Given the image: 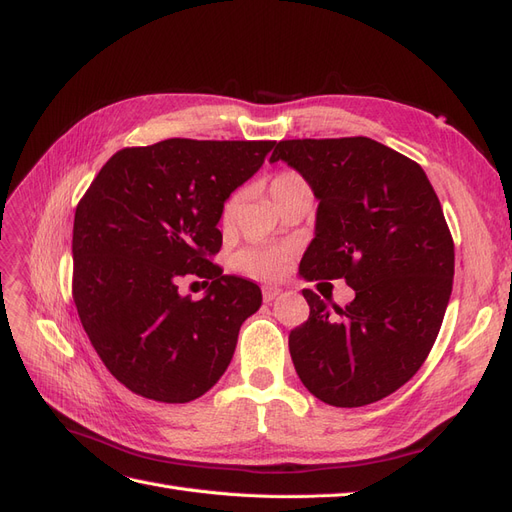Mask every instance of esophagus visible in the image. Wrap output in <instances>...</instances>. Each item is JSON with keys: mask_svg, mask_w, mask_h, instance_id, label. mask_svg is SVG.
<instances>
[{"mask_svg": "<svg viewBox=\"0 0 512 512\" xmlns=\"http://www.w3.org/2000/svg\"><path fill=\"white\" fill-rule=\"evenodd\" d=\"M282 290L280 288H273V286H265V288H262V299H265L267 303H271L275 297H277V294H280Z\"/></svg>", "mask_w": 512, "mask_h": 512, "instance_id": "34e87169", "label": "esophagus"}]
</instances>
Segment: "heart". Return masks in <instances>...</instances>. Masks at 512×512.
Wrapping results in <instances>:
<instances>
[{
    "mask_svg": "<svg viewBox=\"0 0 512 512\" xmlns=\"http://www.w3.org/2000/svg\"><path fill=\"white\" fill-rule=\"evenodd\" d=\"M305 183L297 173H282L271 181V196L273 200L280 196L284 190L294 188V185ZM239 209V196H230L224 209H222V226H230L237 218ZM294 256V250L284 243H258L243 247L235 256V267L247 275L258 277V280H280L286 273L290 260Z\"/></svg>",
    "mask_w": 512,
    "mask_h": 512,
    "instance_id": "obj_1",
    "label": "heart"
}]
</instances>
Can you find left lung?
I'll list each match as a JSON object with an SVG mask.
<instances>
[{
  "mask_svg": "<svg viewBox=\"0 0 512 512\" xmlns=\"http://www.w3.org/2000/svg\"><path fill=\"white\" fill-rule=\"evenodd\" d=\"M277 160L320 200L299 273L354 290L337 320L303 290L309 318L288 337L294 369L324 404H374L421 369L442 327L455 245L440 200L421 166L367 136L280 141Z\"/></svg>",
  "mask_w": 512,
  "mask_h": 512,
  "instance_id": "1",
  "label": "left lung"
}]
</instances>
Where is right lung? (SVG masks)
Returning a JSON list of instances; mask_svg holds the SVG:
<instances>
[{"instance_id":"obj_1","label":"right lung","mask_w":512,"mask_h":512,"mask_svg":"<svg viewBox=\"0 0 512 512\" xmlns=\"http://www.w3.org/2000/svg\"><path fill=\"white\" fill-rule=\"evenodd\" d=\"M275 141L168 138L108 160L74 213L72 297L91 346L132 393L185 404L222 378L260 288L224 275L218 222L226 198ZM212 282L203 300L181 276Z\"/></svg>"}]
</instances>
